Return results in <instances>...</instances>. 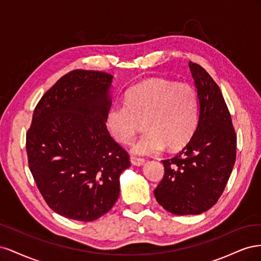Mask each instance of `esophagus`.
<instances>
[{"mask_svg":"<svg viewBox=\"0 0 261 261\" xmlns=\"http://www.w3.org/2000/svg\"><path fill=\"white\" fill-rule=\"evenodd\" d=\"M130 163L133 165H136V167H140V165H143L145 163V159H141V158H137V156H132Z\"/></svg>","mask_w":261,"mask_h":261,"instance_id":"1","label":"esophagus"}]
</instances>
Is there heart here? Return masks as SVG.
<instances>
[{"label":"heart","mask_w":261,"mask_h":261,"mask_svg":"<svg viewBox=\"0 0 261 261\" xmlns=\"http://www.w3.org/2000/svg\"><path fill=\"white\" fill-rule=\"evenodd\" d=\"M198 117V96L191 85L150 80L126 93L125 105L110 109L107 127L118 144L128 145L139 122H144L146 133L132 145L130 152L148 155L161 152L167 146L179 149L187 145Z\"/></svg>","instance_id":"heart-1"}]
</instances>
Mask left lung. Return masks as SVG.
<instances>
[{
    "label": "left lung",
    "instance_id": "8db88e82",
    "mask_svg": "<svg viewBox=\"0 0 261 261\" xmlns=\"http://www.w3.org/2000/svg\"><path fill=\"white\" fill-rule=\"evenodd\" d=\"M199 102L192 139L163 160L164 176L154 197L173 215H200L222 195L236 159V135L219 86L200 65L188 63Z\"/></svg>",
    "mask_w": 261,
    "mask_h": 261
}]
</instances>
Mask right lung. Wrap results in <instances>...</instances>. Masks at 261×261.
<instances>
[{
	"instance_id": "add662e5",
	"label": "right lung",
	"mask_w": 261,
	"mask_h": 261,
	"mask_svg": "<svg viewBox=\"0 0 261 261\" xmlns=\"http://www.w3.org/2000/svg\"><path fill=\"white\" fill-rule=\"evenodd\" d=\"M113 76L73 70L38 102L26 136L31 174L49 207L83 222L103 216L120 196L127 152L110 136Z\"/></svg>"
}]
</instances>
